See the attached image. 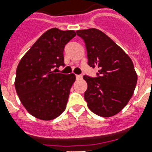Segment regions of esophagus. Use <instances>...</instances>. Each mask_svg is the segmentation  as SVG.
I'll return each mask as SVG.
<instances>
[{"label":"esophagus","mask_w":152,"mask_h":152,"mask_svg":"<svg viewBox=\"0 0 152 152\" xmlns=\"http://www.w3.org/2000/svg\"><path fill=\"white\" fill-rule=\"evenodd\" d=\"M76 79L80 80V79H81V78H82V76H81V75H76Z\"/></svg>","instance_id":"34e87169"}]
</instances>
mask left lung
Returning <instances> with one entry per match:
<instances>
[{
  "label": "left lung",
  "mask_w": 152,
  "mask_h": 152,
  "mask_svg": "<svg viewBox=\"0 0 152 152\" xmlns=\"http://www.w3.org/2000/svg\"><path fill=\"white\" fill-rule=\"evenodd\" d=\"M86 43L88 64L99 68L93 78L84 76L88 88L84 98L89 110L102 117H111L127 105L134 94L137 76L132 60L118 45L96 28L78 30Z\"/></svg>",
  "instance_id": "1"
}]
</instances>
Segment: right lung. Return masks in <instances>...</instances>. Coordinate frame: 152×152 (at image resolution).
Masks as SVG:
<instances>
[{
  "mask_svg": "<svg viewBox=\"0 0 152 152\" xmlns=\"http://www.w3.org/2000/svg\"><path fill=\"white\" fill-rule=\"evenodd\" d=\"M76 35L72 30L51 28L33 44L18 63L15 89L22 104L34 117L51 121L66 109L76 76L56 73L53 68L65 66L64 47Z\"/></svg>",
  "mask_w": 152,
  "mask_h": 152,
  "instance_id": "right-lung-1",
  "label": "right lung"
}]
</instances>
